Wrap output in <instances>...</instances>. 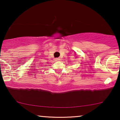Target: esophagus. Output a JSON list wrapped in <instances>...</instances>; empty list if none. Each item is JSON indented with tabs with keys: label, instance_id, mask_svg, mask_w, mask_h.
<instances>
[{
	"label": "esophagus",
	"instance_id": "1",
	"mask_svg": "<svg viewBox=\"0 0 120 120\" xmlns=\"http://www.w3.org/2000/svg\"><path fill=\"white\" fill-rule=\"evenodd\" d=\"M60 58H55V60H56V61H58V60H60Z\"/></svg>",
	"mask_w": 120,
	"mask_h": 120
}]
</instances>
